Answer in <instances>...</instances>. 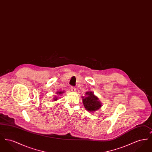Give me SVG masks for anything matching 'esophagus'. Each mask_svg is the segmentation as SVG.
Listing matches in <instances>:
<instances>
[{"label": "esophagus", "mask_w": 152, "mask_h": 152, "mask_svg": "<svg viewBox=\"0 0 152 152\" xmlns=\"http://www.w3.org/2000/svg\"><path fill=\"white\" fill-rule=\"evenodd\" d=\"M71 90L72 92H75V91H76V88L74 87H71Z\"/></svg>", "instance_id": "34e87169"}]
</instances>
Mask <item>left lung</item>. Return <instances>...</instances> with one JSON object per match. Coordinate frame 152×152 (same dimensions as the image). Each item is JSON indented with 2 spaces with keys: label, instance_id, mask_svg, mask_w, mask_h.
Returning a JSON list of instances; mask_svg holds the SVG:
<instances>
[{
  "label": "left lung",
  "instance_id": "obj_1",
  "mask_svg": "<svg viewBox=\"0 0 152 152\" xmlns=\"http://www.w3.org/2000/svg\"><path fill=\"white\" fill-rule=\"evenodd\" d=\"M86 94V97L82 98L84 105L88 111L93 112L101 108V102L92 92H87Z\"/></svg>",
  "mask_w": 152,
  "mask_h": 152
}]
</instances>
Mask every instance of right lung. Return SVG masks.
<instances>
[{
  "mask_svg": "<svg viewBox=\"0 0 152 152\" xmlns=\"http://www.w3.org/2000/svg\"><path fill=\"white\" fill-rule=\"evenodd\" d=\"M63 93H64V92H63V91H60V92H56V94H60V95L62 94H63ZM57 100H58V98H57L56 97H54V99H53V100H54V101H56Z\"/></svg>",
  "mask_w": 152,
  "mask_h": 152,
  "instance_id": "1",
  "label": "right lung"
}]
</instances>
